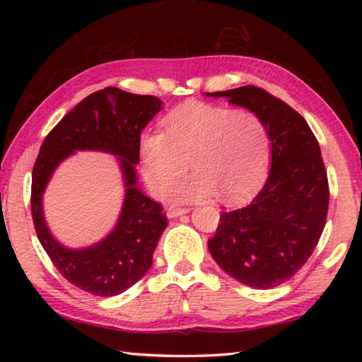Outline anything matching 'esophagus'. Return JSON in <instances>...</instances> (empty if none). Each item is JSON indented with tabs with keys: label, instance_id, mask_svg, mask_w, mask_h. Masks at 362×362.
<instances>
[{
	"label": "esophagus",
	"instance_id": "1",
	"mask_svg": "<svg viewBox=\"0 0 362 362\" xmlns=\"http://www.w3.org/2000/svg\"><path fill=\"white\" fill-rule=\"evenodd\" d=\"M187 212H189L188 207H175V206H170V207H168L166 216H168L169 218H175V217L183 216V214H187Z\"/></svg>",
	"mask_w": 362,
	"mask_h": 362
}]
</instances>
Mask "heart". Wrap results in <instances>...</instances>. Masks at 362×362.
Instances as JSON below:
<instances>
[{
	"instance_id": "obj_1",
	"label": "heart",
	"mask_w": 362,
	"mask_h": 362,
	"mask_svg": "<svg viewBox=\"0 0 362 362\" xmlns=\"http://www.w3.org/2000/svg\"><path fill=\"white\" fill-rule=\"evenodd\" d=\"M164 132L140 137V166L150 192L161 196L185 173L192 175L170 189L175 201H201L218 194L226 203L247 199L268 174L272 142L259 116L246 110L187 103L163 121Z\"/></svg>"
}]
</instances>
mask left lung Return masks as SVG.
I'll return each mask as SVG.
<instances>
[{
	"label": "left lung",
	"instance_id": "obj_1",
	"mask_svg": "<svg viewBox=\"0 0 362 362\" xmlns=\"http://www.w3.org/2000/svg\"><path fill=\"white\" fill-rule=\"evenodd\" d=\"M250 110L272 140V169L252 203L222 212L207 241L217 265L254 289L289 281L313 254L326 225L329 183L320 144L302 115L257 86L206 93Z\"/></svg>",
	"mask_w": 362,
	"mask_h": 362
}]
</instances>
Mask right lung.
Returning a JSON list of instances; mask_svg holds the SVG:
<instances>
[{
	"mask_svg": "<svg viewBox=\"0 0 362 362\" xmlns=\"http://www.w3.org/2000/svg\"><path fill=\"white\" fill-rule=\"evenodd\" d=\"M163 102L155 95L105 88L83 99L47 134L32 174V217L41 246L59 273L84 292L113 297L148 272L153 252L168 226L161 204L137 187L140 132ZM105 151L119 156L127 194L119 223L94 247L69 250L48 231L42 216V193L58 164L75 151Z\"/></svg>",
	"mask_w": 362,
	"mask_h": 362,
	"instance_id": "right-lung-1",
	"label": "right lung"
}]
</instances>
